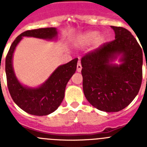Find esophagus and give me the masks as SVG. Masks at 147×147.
<instances>
[{"mask_svg":"<svg viewBox=\"0 0 147 147\" xmlns=\"http://www.w3.org/2000/svg\"><path fill=\"white\" fill-rule=\"evenodd\" d=\"M76 67H77V69H76V71H78V72H81L82 71V65L81 63H80V62H79V63L77 64V66H76Z\"/></svg>","mask_w":147,"mask_h":147,"instance_id":"obj_1","label":"esophagus"}]
</instances>
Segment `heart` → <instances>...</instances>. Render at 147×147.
<instances>
[{
    "label": "heart",
    "instance_id": "heart-1",
    "mask_svg": "<svg viewBox=\"0 0 147 147\" xmlns=\"http://www.w3.org/2000/svg\"><path fill=\"white\" fill-rule=\"evenodd\" d=\"M106 38L107 37L105 34H98V32L97 31H88L79 35L76 38V42L82 47L88 46L93 42V48L96 49L105 43Z\"/></svg>",
    "mask_w": 147,
    "mask_h": 147
}]
</instances>
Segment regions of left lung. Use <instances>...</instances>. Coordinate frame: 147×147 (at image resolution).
<instances>
[{
  "mask_svg": "<svg viewBox=\"0 0 147 147\" xmlns=\"http://www.w3.org/2000/svg\"><path fill=\"white\" fill-rule=\"evenodd\" d=\"M110 27L115 40L81 59L85 98L93 107L107 113L127 107L138 93L142 82L141 47L127 29ZM119 55L120 64L112 63Z\"/></svg>",
  "mask_w": 147,
  "mask_h": 147,
  "instance_id": "8db88e82",
  "label": "left lung"
}]
</instances>
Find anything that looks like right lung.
Instances as JSON below:
<instances>
[{
  "mask_svg": "<svg viewBox=\"0 0 147 147\" xmlns=\"http://www.w3.org/2000/svg\"><path fill=\"white\" fill-rule=\"evenodd\" d=\"M23 37L52 40L57 37V31L54 27L28 30L20 34L12 42L6 57L7 86L15 103L27 113L34 115H47L54 112L62 103L67 83L76 70L78 59L59 65L48 80L37 88L22 85L18 80L13 68L12 59L17 45Z\"/></svg>",
  "mask_w": 147,
  "mask_h": 147,
  "instance_id": "obj_1",
  "label": "right lung"
}]
</instances>
